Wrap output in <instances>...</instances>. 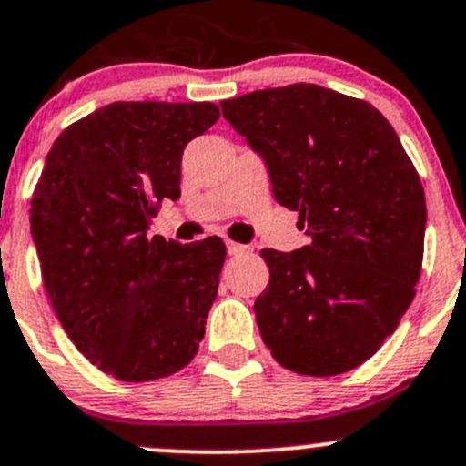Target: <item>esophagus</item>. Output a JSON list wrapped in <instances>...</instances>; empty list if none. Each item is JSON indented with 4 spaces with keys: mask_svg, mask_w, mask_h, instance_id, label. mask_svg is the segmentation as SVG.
<instances>
[{
    "mask_svg": "<svg viewBox=\"0 0 466 466\" xmlns=\"http://www.w3.org/2000/svg\"><path fill=\"white\" fill-rule=\"evenodd\" d=\"M243 252H248V248H246V246H241V243L228 241V255L238 257V255H243Z\"/></svg>",
    "mask_w": 466,
    "mask_h": 466,
    "instance_id": "1",
    "label": "esophagus"
}]
</instances>
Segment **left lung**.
Listing matches in <instances>:
<instances>
[{
    "label": "left lung",
    "mask_w": 466,
    "mask_h": 466,
    "mask_svg": "<svg viewBox=\"0 0 466 466\" xmlns=\"http://www.w3.org/2000/svg\"><path fill=\"white\" fill-rule=\"evenodd\" d=\"M220 107L266 162L277 203L299 211L311 237L302 250H261L263 342L307 377L359 368L394 333L420 281L426 198L410 157L377 107L313 83Z\"/></svg>",
    "instance_id": "8db88e82"
}]
</instances>
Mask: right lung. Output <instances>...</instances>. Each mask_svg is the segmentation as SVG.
<instances>
[{
	"label": "right lung",
	"mask_w": 466,
	"mask_h": 466,
	"mask_svg": "<svg viewBox=\"0 0 466 466\" xmlns=\"http://www.w3.org/2000/svg\"><path fill=\"white\" fill-rule=\"evenodd\" d=\"M214 103L116 101L74 121L46 153L31 234L56 316L86 359L119 380L176 374L198 351L225 243L150 237L180 198L182 150Z\"/></svg>",
	"instance_id": "1"
}]
</instances>
